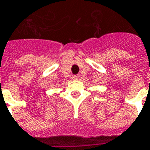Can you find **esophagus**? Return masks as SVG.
I'll return each instance as SVG.
<instances>
[{
	"label": "esophagus",
	"instance_id": "obj_1",
	"mask_svg": "<svg viewBox=\"0 0 150 150\" xmlns=\"http://www.w3.org/2000/svg\"><path fill=\"white\" fill-rule=\"evenodd\" d=\"M78 78H79V75H73V76H72V79H73V80H77Z\"/></svg>",
	"mask_w": 150,
	"mask_h": 150
}]
</instances>
